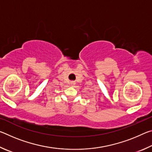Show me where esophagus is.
Segmentation results:
<instances>
[{"label":"esophagus","mask_w":152,"mask_h":152,"mask_svg":"<svg viewBox=\"0 0 152 152\" xmlns=\"http://www.w3.org/2000/svg\"><path fill=\"white\" fill-rule=\"evenodd\" d=\"M75 84H76V83H75V82H71V85H72V86H74V85H75Z\"/></svg>","instance_id":"esophagus-1"}]
</instances>
